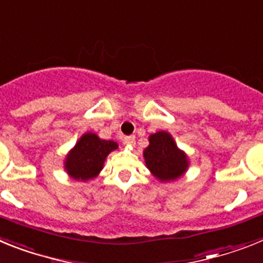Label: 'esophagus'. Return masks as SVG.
Instances as JSON below:
<instances>
[{
  "mask_svg": "<svg viewBox=\"0 0 263 263\" xmlns=\"http://www.w3.org/2000/svg\"><path fill=\"white\" fill-rule=\"evenodd\" d=\"M124 142L126 143V145H129V146H134V145H136V137H134V136L125 137Z\"/></svg>",
  "mask_w": 263,
  "mask_h": 263,
  "instance_id": "1",
  "label": "esophagus"
}]
</instances>
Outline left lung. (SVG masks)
Segmentation results:
<instances>
[{"instance_id": "obj_1", "label": "left lung", "mask_w": 263, "mask_h": 263, "mask_svg": "<svg viewBox=\"0 0 263 263\" xmlns=\"http://www.w3.org/2000/svg\"><path fill=\"white\" fill-rule=\"evenodd\" d=\"M150 145L143 153L146 166L162 182L174 180L187 170L184 153L176 147L173 137L166 132H158L148 138Z\"/></svg>"}]
</instances>
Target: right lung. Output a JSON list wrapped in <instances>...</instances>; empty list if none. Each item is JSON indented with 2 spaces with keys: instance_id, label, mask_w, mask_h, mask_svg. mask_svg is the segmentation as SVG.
<instances>
[{
  "instance_id": "1",
  "label": "right lung",
  "mask_w": 263,
  "mask_h": 263,
  "mask_svg": "<svg viewBox=\"0 0 263 263\" xmlns=\"http://www.w3.org/2000/svg\"><path fill=\"white\" fill-rule=\"evenodd\" d=\"M118 147L115 141L100 139L96 134L81 137L66 159V170L73 179L88 180L101 171L108 154Z\"/></svg>"
}]
</instances>
